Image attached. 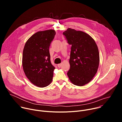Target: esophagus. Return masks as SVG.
Here are the masks:
<instances>
[{
	"instance_id": "esophagus-1",
	"label": "esophagus",
	"mask_w": 122,
	"mask_h": 122,
	"mask_svg": "<svg viewBox=\"0 0 122 122\" xmlns=\"http://www.w3.org/2000/svg\"><path fill=\"white\" fill-rule=\"evenodd\" d=\"M57 66L58 67H60L62 66V64H59L57 65Z\"/></svg>"
}]
</instances>
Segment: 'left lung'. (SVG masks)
<instances>
[{
  "label": "left lung",
  "instance_id": "8db88e82",
  "mask_svg": "<svg viewBox=\"0 0 122 122\" xmlns=\"http://www.w3.org/2000/svg\"><path fill=\"white\" fill-rule=\"evenodd\" d=\"M67 43L71 45L70 69L67 75L74 85L83 86L89 82L96 75L99 66L97 46L88 34L68 28L63 33Z\"/></svg>",
  "mask_w": 122,
  "mask_h": 122
}]
</instances>
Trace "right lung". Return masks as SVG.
Masks as SVG:
<instances>
[{"label":"right lung","mask_w":122,"mask_h":122,"mask_svg":"<svg viewBox=\"0 0 122 122\" xmlns=\"http://www.w3.org/2000/svg\"><path fill=\"white\" fill-rule=\"evenodd\" d=\"M56 34L55 30L39 31L25 44L23 53V67L28 80L34 85L44 87L53 80L55 66L50 60L49 47Z\"/></svg>","instance_id":"1"}]
</instances>
